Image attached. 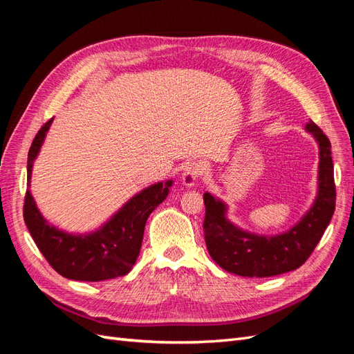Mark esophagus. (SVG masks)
<instances>
[{"label": "esophagus", "mask_w": 354, "mask_h": 354, "mask_svg": "<svg viewBox=\"0 0 354 354\" xmlns=\"http://www.w3.org/2000/svg\"><path fill=\"white\" fill-rule=\"evenodd\" d=\"M202 174V168L198 162H190L185 167L183 174H181V183L186 187H194L196 185V181L199 180Z\"/></svg>", "instance_id": "34e87169"}]
</instances>
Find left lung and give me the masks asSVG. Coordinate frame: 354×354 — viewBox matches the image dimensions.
<instances>
[{"mask_svg":"<svg viewBox=\"0 0 354 354\" xmlns=\"http://www.w3.org/2000/svg\"><path fill=\"white\" fill-rule=\"evenodd\" d=\"M306 131L319 146L317 192L312 207L286 232L259 234L243 230L227 218L226 202L208 192L203 195V234L211 259L221 269L246 277L276 276L298 269L316 248L335 211L334 165L330 143L322 130L308 121Z\"/></svg>","mask_w":354,"mask_h":354,"instance_id":"8db88e82","label":"left lung"}]
</instances>
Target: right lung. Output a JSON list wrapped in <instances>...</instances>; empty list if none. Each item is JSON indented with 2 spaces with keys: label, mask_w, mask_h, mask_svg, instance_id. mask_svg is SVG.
Listing matches in <instances>:
<instances>
[{
  "label": "right lung",
  "mask_w": 354,
  "mask_h": 354,
  "mask_svg": "<svg viewBox=\"0 0 354 354\" xmlns=\"http://www.w3.org/2000/svg\"><path fill=\"white\" fill-rule=\"evenodd\" d=\"M51 120L35 136L28 153V186L32 168L46 140ZM173 180L158 181L128 199L99 229L71 233L56 227L42 216L30 190H26L24 217L38 250L50 266L72 281L100 282L124 276L133 269L140 254L146 221L162 203L173 186Z\"/></svg>",
  "instance_id": "1"
}]
</instances>
